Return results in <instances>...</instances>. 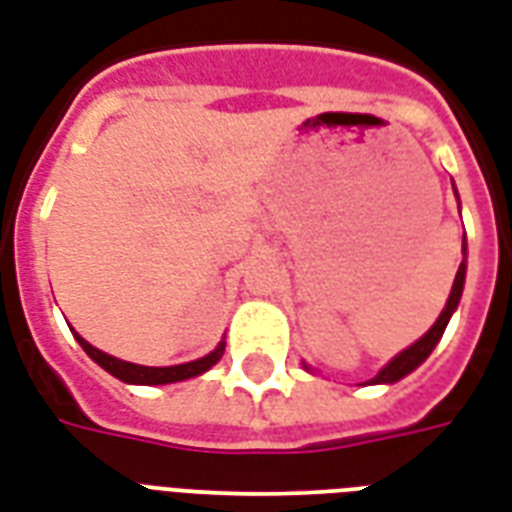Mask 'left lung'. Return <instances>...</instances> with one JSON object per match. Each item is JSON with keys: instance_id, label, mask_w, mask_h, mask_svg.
<instances>
[{"instance_id": "left-lung-1", "label": "left lung", "mask_w": 512, "mask_h": 512, "mask_svg": "<svg viewBox=\"0 0 512 512\" xmlns=\"http://www.w3.org/2000/svg\"><path fill=\"white\" fill-rule=\"evenodd\" d=\"M464 255H467V244H464ZM464 276H467V263L461 260V266H458V271H456V279H453V290H450L448 304H445L442 314L437 317V323L431 325L429 333H426V336H420L418 342L412 344V347H407L404 352H399V355H396V358H393V361L388 363V366H385V369H382V372L377 374L372 382H396V380H401V377H407L412 369H418L420 363L429 358L431 350L437 347V342L442 339V333H445V328H448L450 314L456 312L458 301H461V290H464Z\"/></svg>"}]
</instances>
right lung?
Returning a JSON list of instances; mask_svg holds the SVG:
<instances>
[{
  "label": "right lung",
  "instance_id": "right-lung-1",
  "mask_svg": "<svg viewBox=\"0 0 512 512\" xmlns=\"http://www.w3.org/2000/svg\"><path fill=\"white\" fill-rule=\"evenodd\" d=\"M75 339L81 344L86 355L97 361L105 369V372H111L113 377H119L121 382H132V385H165V382H179V380H189V377H198V374L208 372L214 363L222 358V352H225V342H219V347L214 352H208L206 358H198V361L192 363H181V366H138V363H127L119 361V358H113L108 352L97 350L92 344L81 339L78 333H75Z\"/></svg>",
  "mask_w": 512,
  "mask_h": 512
}]
</instances>
